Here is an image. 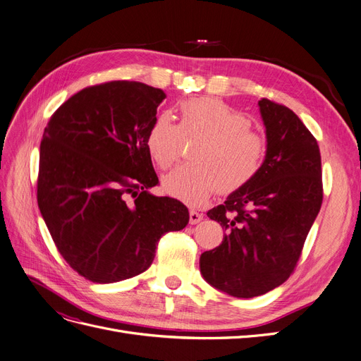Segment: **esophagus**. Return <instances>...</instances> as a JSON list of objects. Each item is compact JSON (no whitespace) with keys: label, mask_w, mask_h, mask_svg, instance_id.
<instances>
[{"label":"esophagus","mask_w":361,"mask_h":361,"mask_svg":"<svg viewBox=\"0 0 361 361\" xmlns=\"http://www.w3.org/2000/svg\"><path fill=\"white\" fill-rule=\"evenodd\" d=\"M203 219V215L202 214H199L197 211H195V209H192L190 211V224H197V223H200Z\"/></svg>","instance_id":"esophagus-1"}]
</instances>
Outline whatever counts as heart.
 Returning <instances> with one entry per match:
<instances>
[{
  "instance_id": "1",
  "label": "heart",
  "mask_w": 361,
  "mask_h": 361,
  "mask_svg": "<svg viewBox=\"0 0 361 361\" xmlns=\"http://www.w3.org/2000/svg\"><path fill=\"white\" fill-rule=\"evenodd\" d=\"M252 122L221 100L202 97L181 104L180 125L168 114L152 123L147 149L159 168L168 169L181 156L184 142H197L192 164L162 178V189L190 207H202L218 190L236 192L252 181L264 164L267 143L250 130Z\"/></svg>"
}]
</instances>
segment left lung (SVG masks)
I'll use <instances>...</instances> for the list:
<instances>
[{"mask_svg":"<svg viewBox=\"0 0 361 361\" xmlns=\"http://www.w3.org/2000/svg\"><path fill=\"white\" fill-rule=\"evenodd\" d=\"M267 152L258 176L208 216L226 228L221 245L200 255V273L218 290L254 298L293 273L323 202L317 140L289 107L258 102Z\"/></svg>","mask_w":361,"mask_h":361,"instance_id":"left-lung-1","label":"left lung"}]
</instances>
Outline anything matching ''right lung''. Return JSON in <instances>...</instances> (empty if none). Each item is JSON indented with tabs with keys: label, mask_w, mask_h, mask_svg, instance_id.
<instances>
[{
	"label": "right lung",
	"mask_w": 361,
	"mask_h": 361,
	"mask_svg": "<svg viewBox=\"0 0 361 361\" xmlns=\"http://www.w3.org/2000/svg\"><path fill=\"white\" fill-rule=\"evenodd\" d=\"M165 97L161 88L134 81L87 87L44 130L41 215L60 255L96 283L146 271L164 234L189 223L180 200L149 192L159 180L147 135Z\"/></svg>",
	"instance_id": "add662e5"
}]
</instances>
